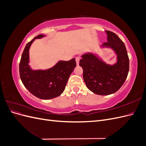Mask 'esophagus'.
Listing matches in <instances>:
<instances>
[{
  "label": "esophagus",
  "instance_id": "34e87169",
  "mask_svg": "<svg viewBox=\"0 0 146 146\" xmlns=\"http://www.w3.org/2000/svg\"><path fill=\"white\" fill-rule=\"evenodd\" d=\"M76 61L77 65H78L79 64V61H80V57H76Z\"/></svg>",
  "mask_w": 146,
  "mask_h": 146
}]
</instances>
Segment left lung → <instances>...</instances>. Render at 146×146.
<instances>
[{
  "mask_svg": "<svg viewBox=\"0 0 146 146\" xmlns=\"http://www.w3.org/2000/svg\"><path fill=\"white\" fill-rule=\"evenodd\" d=\"M107 41L102 48H110L116 55V62L108 64L96 54L88 52L82 55L80 65L87 88L93 93L106 96L114 93L123 85L129 70V59L124 43L117 35L108 30Z\"/></svg>",
  "mask_w": 146,
  "mask_h": 146,
  "instance_id": "8db88e82",
  "label": "left lung"
}]
</instances>
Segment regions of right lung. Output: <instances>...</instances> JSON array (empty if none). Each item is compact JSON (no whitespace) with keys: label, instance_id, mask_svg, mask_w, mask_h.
Returning a JSON list of instances; mask_svg holds the SVG:
<instances>
[{"label":"right lung","instance_id":"add662e5","mask_svg":"<svg viewBox=\"0 0 146 146\" xmlns=\"http://www.w3.org/2000/svg\"><path fill=\"white\" fill-rule=\"evenodd\" d=\"M46 35H39L25 46L19 63L21 81L30 92L44 100L54 99L63 93L70 75L76 66L75 58L69 61L60 60L53 67L33 70L29 65V49L33 41Z\"/></svg>","mask_w":146,"mask_h":146}]
</instances>
